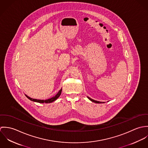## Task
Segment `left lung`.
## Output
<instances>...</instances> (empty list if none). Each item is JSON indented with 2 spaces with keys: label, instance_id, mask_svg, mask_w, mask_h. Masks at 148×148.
<instances>
[{
  "label": "left lung",
  "instance_id": "1",
  "mask_svg": "<svg viewBox=\"0 0 148 148\" xmlns=\"http://www.w3.org/2000/svg\"><path fill=\"white\" fill-rule=\"evenodd\" d=\"M87 97H88V99L89 100H90L91 101L94 102V103H104V102H101V101H96V100H93V99H92L91 98H90V97H88V96H87Z\"/></svg>",
  "mask_w": 148,
  "mask_h": 148
}]
</instances>
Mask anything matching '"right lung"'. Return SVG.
I'll use <instances>...</instances> for the list:
<instances>
[{
    "label": "right lung",
    "instance_id": "add662e5",
    "mask_svg": "<svg viewBox=\"0 0 148 148\" xmlns=\"http://www.w3.org/2000/svg\"><path fill=\"white\" fill-rule=\"evenodd\" d=\"M62 88H61V89L58 92V93L53 97L50 98V99H47V100H39V99H32V98H31L30 97L28 96L27 95H25V96L28 99H29L31 101H34V102H36V103H52L54 101H55L56 100H57V99L59 98V97L61 95V93H62Z\"/></svg>",
    "mask_w": 148,
    "mask_h": 148
}]
</instances>
